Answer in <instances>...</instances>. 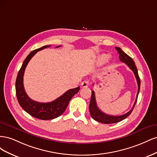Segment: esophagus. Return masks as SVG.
<instances>
[{"label": "esophagus", "mask_w": 157, "mask_h": 157, "mask_svg": "<svg viewBox=\"0 0 157 157\" xmlns=\"http://www.w3.org/2000/svg\"><path fill=\"white\" fill-rule=\"evenodd\" d=\"M89 86V80H84V81L81 83V86L82 88H86Z\"/></svg>", "instance_id": "obj_1"}]
</instances>
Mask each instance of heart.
Listing matches in <instances>:
<instances>
[{"label":"heart","mask_w":157,"mask_h":157,"mask_svg":"<svg viewBox=\"0 0 157 157\" xmlns=\"http://www.w3.org/2000/svg\"><path fill=\"white\" fill-rule=\"evenodd\" d=\"M109 58V57L105 54H103V55L99 56V58H98V63L100 65L105 63L108 61Z\"/></svg>","instance_id":"b5f03b06"}]
</instances>
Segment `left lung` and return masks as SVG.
I'll use <instances>...</instances> for the list:
<instances>
[{"instance_id":"obj_1","label":"left lung","mask_w":157,"mask_h":157,"mask_svg":"<svg viewBox=\"0 0 157 157\" xmlns=\"http://www.w3.org/2000/svg\"><path fill=\"white\" fill-rule=\"evenodd\" d=\"M115 48L118 51V53L119 54L120 60L122 61V62L125 63L128 67H129V68L133 71V72H134L136 80H137V86H138V90H137L136 101L131 110L128 111L127 113L124 114V115H120V116L109 115L102 112L97 106L96 97H95V93L94 90H92L91 99H90V103L89 105V110H90V115H91L94 120L96 121L99 122H101L103 124H113V123H116L125 119L126 118H127L128 116H129L136 105L137 97H138L140 89V78L138 75V72H137V69L134 60H133L129 56H128L125 52H123L120 48L116 47Z\"/></svg>"}]
</instances>
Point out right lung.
Masks as SVG:
<instances>
[{
    "label": "right lung",
    "instance_id": "right-lung-1",
    "mask_svg": "<svg viewBox=\"0 0 157 157\" xmlns=\"http://www.w3.org/2000/svg\"><path fill=\"white\" fill-rule=\"evenodd\" d=\"M50 46H44L40 48L32 51L27 56L24 62L23 63L20 70L19 71L16 81V96L20 106L29 113L30 115L36 118L41 120H51L59 117L67 107L68 104L75 94L80 90V86L73 89H70L65 92L62 96L55 99L54 101L49 103H40L32 99L27 96L24 86H23V75L25 69L30 59L38 51L48 48ZM60 46H57L59 47Z\"/></svg>",
    "mask_w": 157,
    "mask_h": 157
}]
</instances>
